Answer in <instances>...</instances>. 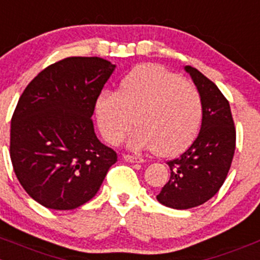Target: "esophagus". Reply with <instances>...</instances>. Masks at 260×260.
Masks as SVG:
<instances>
[{"instance_id":"obj_1","label":"esophagus","mask_w":260,"mask_h":260,"mask_svg":"<svg viewBox=\"0 0 260 260\" xmlns=\"http://www.w3.org/2000/svg\"><path fill=\"white\" fill-rule=\"evenodd\" d=\"M123 159L125 160V161H128V163H144V159H141V157L138 156H135V155H123Z\"/></svg>"}]
</instances>
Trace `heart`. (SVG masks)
I'll list each match as a JSON object with an SVG mask.
<instances>
[{"label":"heart","instance_id":"1","mask_svg":"<svg viewBox=\"0 0 260 260\" xmlns=\"http://www.w3.org/2000/svg\"><path fill=\"white\" fill-rule=\"evenodd\" d=\"M97 124L111 145L122 142L133 125L128 146L155 149L173 156L195 140L203 116L198 89L181 77L154 64L137 67L120 81L118 92L103 91L94 103Z\"/></svg>","mask_w":260,"mask_h":260}]
</instances>
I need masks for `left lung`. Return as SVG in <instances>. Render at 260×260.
Listing matches in <instances>:
<instances>
[{"instance_id": "left-lung-1", "label": "left lung", "mask_w": 260, "mask_h": 260, "mask_svg": "<svg viewBox=\"0 0 260 260\" xmlns=\"http://www.w3.org/2000/svg\"><path fill=\"white\" fill-rule=\"evenodd\" d=\"M198 88L203 119L198 137L177 159L168 161L171 178L157 201L173 209H190L212 199L231 168L236 131L229 101L210 79L192 67H185Z\"/></svg>"}]
</instances>
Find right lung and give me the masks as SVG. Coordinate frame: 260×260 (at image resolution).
<instances>
[{
  "mask_svg": "<svg viewBox=\"0 0 260 260\" xmlns=\"http://www.w3.org/2000/svg\"><path fill=\"white\" fill-rule=\"evenodd\" d=\"M114 70L101 57H67L43 69L19 99L10 156L26 193L48 209L72 210L91 200L116 161L91 120Z\"/></svg>",
  "mask_w": 260,
  "mask_h": 260,
  "instance_id": "add662e5",
  "label": "right lung"
}]
</instances>
